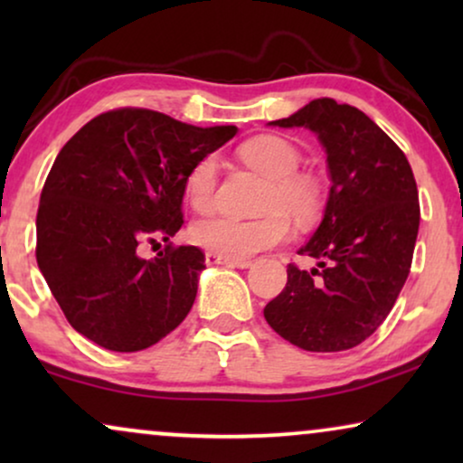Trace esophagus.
I'll use <instances>...</instances> for the list:
<instances>
[{"label": "esophagus", "instance_id": "esophagus-1", "mask_svg": "<svg viewBox=\"0 0 463 463\" xmlns=\"http://www.w3.org/2000/svg\"><path fill=\"white\" fill-rule=\"evenodd\" d=\"M206 263L208 265H227V268H240V269L250 268L249 259H230V257L214 255V252H206Z\"/></svg>", "mask_w": 463, "mask_h": 463}]
</instances>
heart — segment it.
I'll return each mask as SVG.
<instances>
[{
  "mask_svg": "<svg viewBox=\"0 0 463 463\" xmlns=\"http://www.w3.org/2000/svg\"><path fill=\"white\" fill-rule=\"evenodd\" d=\"M240 157L269 179L265 192L263 211L259 219H238L232 214H208L194 221L189 238L214 255L246 259L257 252L274 249L290 236V219L299 225L312 223L322 206V185L314 175L297 173L301 164L299 149L287 138L261 135L240 145ZM219 160L211 156L200 157L189 168L183 181L187 202L195 211H208L214 204L217 192Z\"/></svg>",
  "mask_w": 463,
  "mask_h": 463,
  "instance_id": "1",
  "label": "heart"
}]
</instances>
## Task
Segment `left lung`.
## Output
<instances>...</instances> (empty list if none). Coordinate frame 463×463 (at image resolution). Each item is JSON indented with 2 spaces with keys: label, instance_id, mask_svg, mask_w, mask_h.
<instances>
[{
  "label": "left lung",
  "instance_id": "left-lung-1",
  "mask_svg": "<svg viewBox=\"0 0 463 463\" xmlns=\"http://www.w3.org/2000/svg\"><path fill=\"white\" fill-rule=\"evenodd\" d=\"M269 126L318 135L331 192L318 230L299 249L318 268L290 263L287 287L263 316L301 350H350L377 331L407 282L420 230L413 170L369 116L333 99Z\"/></svg>",
  "mask_w": 463,
  "mask_h": 463
}]
</instances>
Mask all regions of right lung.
<instances>
[{"label": "right lung", "instance_id": "right-lung-1", "mask_svg": "<svg viewBox=\"0 0 463 463\" xmlns=\"http://www.w3.org/2000/svg\"><path fill=\"white\" fill-rule=\"evenodd\" d=\"M236 126L183 124L149 109L100 113L56 156L37 208V265L75 331L111 352L154 345L185 320L206 268L183 225V181Z\"/></svg>", "mask_w": 463, "mask_h": 463}]
</instances>
